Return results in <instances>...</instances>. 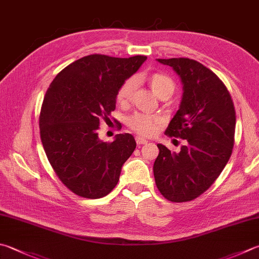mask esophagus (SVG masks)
Listing matches in <instances>:
<instances>
[{"mask_svg": "<svg viewBox=\"0 0 259 259\" xmlns=\"http://www.w3.org/2000/svg\"><path fill=\"white\" fill-rule=\"evenodd\" d=\"M135 142H136V144H138V145H142V144H145L146 142H148V141L144 140L143 138H141V136H136Z\"/></svg>", "mask_w": 259, "mask_h": 259, "instance_id": "obj_1", "label": "esophagus"}]
</instances>
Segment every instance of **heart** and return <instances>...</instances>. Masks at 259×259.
I'll use <instances>...</instances> for the list:
<instances>
[{
    "label": "heart",
    "instance_id": "1",
    "mask_svg": "<svg viewBox=\"0 0 259 259\" xmlns=\"http://www.w3.org/2000/svg\"><path fill=\"white\" fill-rule=\"evenodd\" d=\"M150 85L152 90L159 97L162 96H171L175 91V81L169 75L164 74L161 72H155L151 74L149 77ZM136 88V79L135 77H130L126 80L123 84L120 85L117 92V101L121 105L127 104L132 99ZM161 118L159 116L148 115L138 113L131 116L127 120L128 127L134 131L141 136H151L157 132L158 127L161 124Z\"/></svg>",
    "mask_w": 259,
    "mask_h": 259
}]
</instances>
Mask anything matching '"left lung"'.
Segmentation results:
<instances>
[{"label": "left lung", "mask_w": 259, "mask_h": 259, "mask_svg": "<svg viewBox=\"0 0 259 259\" xmlns=\"http://www.w3.org/2000/svg\"><path fill=\"white\" fill-rule=\"evenodd\" d=\"M160 63L171 66L184 84L182 104L165 135L186 141L179 153L158 144L155 185L170 202H189L212 186L231 157L236 110L231 95L215 73L190 58Z\"/></svg>", "instance_id": "obj_1"}]
</instances>
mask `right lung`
I'll return each mask as SVG.
<instances>
[{
    "label": "right lung",
    "mask_w": 259,
    "mask_h": 259,
    "mask_svg": "<svg viewBox=\"0 0 259 259\" xmlns=\"http://www.w3.org/2000/svg\"><path fill=\"white\" fill-rule=\"evenodd\" d=\"M145 60L92 54L63 69L46 91L39 115L41 143L58 179L75 195L100 198L118 183L135 140L125 133L104 142L100 119L115 110L120 85Z\"/></svg>",
    "instance_id": "add662e5"
}]
</instances>
